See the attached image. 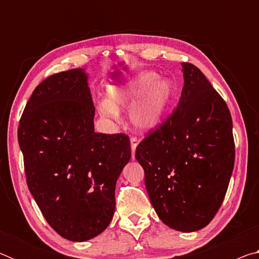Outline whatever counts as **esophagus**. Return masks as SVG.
<instances>
[{"mask_svg": "<svg viewBox=\"0 0 259 259\" xmlns=\"http://www.w3.org/2000/svg\"><path fill=\"white\" fill-rule=\"evenodd\" d=\"M139 143V140L137 139V137H135V136H133V137L130 138V145H131V152H133V159H135V152H136V147H137Z\"/></svg>", "mask_w": 259, "mask_h": 259, "instance_id": "1", "label": "esophagus"}]
</instances>
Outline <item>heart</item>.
Returning <instances> with one entry per match:
<instances>
[{"mask_svg":"<svg viewBox=\"0 0 259 259\" xmlns=\"http://www.w3.org/2000/svg\"><path fill=\"white\" fill-rule=\"evenodd\" d=\"M172 95L171 83L159 80L154 72H142L120 87L107 90V100L98 105L100 115L117 119V109H129L130 119L140 130H150L159 123Z\"/></svg>","mask_w":259,"mask_h":259,"instance_id":"heart-1","label":"heart"}]
</instances>
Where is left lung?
Segmentation results:
<instances>
[{
	"label": "left lung",
	"instance_id": "obj_1",
	"mask_svg": "<svg viewBox=\"0 0 259 259\" xmlns=\"http://www.w3.org/2000/svg\"><path fill=\"white\" fill-rule=\"evenodd\" d=\"M182 66L177 107L138 144L136 159L161 221L174 230L194 232L207 226L221 208L235 145L225 100L195 65Z\"/></svg>",
	"mask_w": 259,
	"mask_h": 259
}]
</instances>
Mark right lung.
<instances>
[{"mask_svg": "<svg viewBox=\"0 0 259 259\" xmlns=\"http://www.w3.org/2000/svg\"><path fill=\"white\" fill-rule=\"evenodd\" d=\"M87 78L82 69L45 78L18 126L29 192L52 229L76 242L111 223L116 181L131 157L128 135L95 133Z\"/></svg>", "mask_w": 259, "mask_h": 259, "instance_id": "add662e5", "label": "right lung"}]
</instances>
